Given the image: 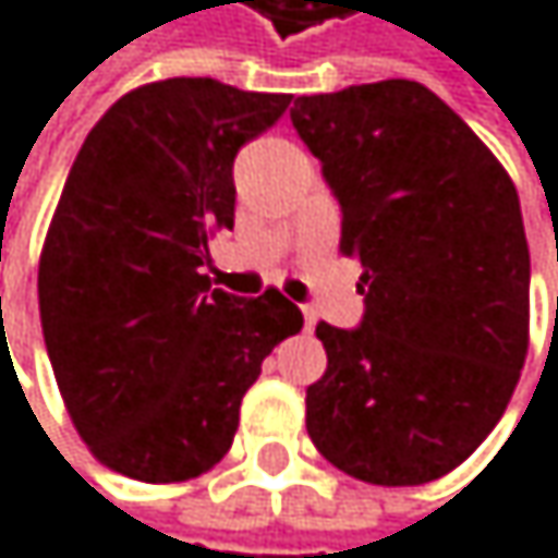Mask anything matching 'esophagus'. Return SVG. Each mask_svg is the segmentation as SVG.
Here are the masks:
<instances>
[{
	"mask_svg": "<svg viewBox=\"0 0 558 558\" xmlns=\"http://www.w3.org/2000/svg\"><path fill=\"white\" fill-rule=\"evenodd\" d=\"M317 327V314L314 311H304V330H314Z\"/></svg>",
	"mask_w": 558,
	"mask_h": 558,
	"instance_id": "34e87169",
	"label": "esophagus"
}]
</instances>
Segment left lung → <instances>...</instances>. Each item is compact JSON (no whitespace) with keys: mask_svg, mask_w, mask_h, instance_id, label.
<instances>
[{"mask_svg":"<svg viewBox=\"0 0 558 558\" xmlns=\"http://www.w3.org/2000/svg\"><path fill=\"white\" fill-rule=\"evenodd\" d=\"M291 122L340 202L364 267V324H317L327 371L307 433L374 486L457 470L499 423L530 350V244L496 155L420 82L301 95Z\"/></svg>","mask_w":558,"mask_h":558,"instance_id":"1","label":"left lung"}]
</instances>
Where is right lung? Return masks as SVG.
I'll return each instance as SVG.
<instances>
[{"instance_id":"1","label":"right lung","mask_w":558,"mask_h":558,"mask_svg":"<svg viewBox=\"0 0 558 558\" xmlns=\"http://www.w3.org/2000/svg\"><path fill=\"white\" fill-rule=\"evenodd\" d=\"M291 95L165 78L88 132L38 257V314L65 410L92 457L184 483L231 450L264 356L304 327L267 288L241 301L202 274L234 228V155Z\"/></svg>"}]
</instances>
